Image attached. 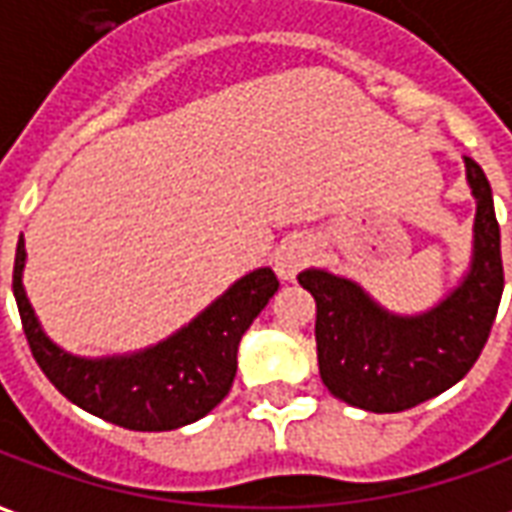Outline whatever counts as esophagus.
I'll list each match as a JSON object with an SVG mask.
<instances>
[{"label": "esophagus", "mask_w": 512, "mask_h": 512, "mask_svg": "<svg viewBox=\"0 0 512 512\" xmlns=\"http://www.w3.org/2000/svg\"><path fill=\"white\" fill-rule=\"evenodd\" d=\"M312 257H315V241L296 235V238H290L279 246L274 266H277V274L282 279H296V274L310 263Z\"/></svg>", "instance_id": "esophagus-1"}]
</instances>
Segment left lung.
I'll return each instance as SVG.
<instances>
[{"instance_id": "obj_1", "label": "left lung", "mask_w": 512, "mask_h": 512, "mask_svg": "<svg viewBox=\"0 0 512 512\" xmlns=\"http://www.w3.org/2000/svg\"><path fill=\"white\" fill-rule=\"evenodd\" d=\"M463 161L477 200L472 266L433 310L395 315L354 279L323 268L299 274V285L318 307L315 343L323 384L348 406L392 414L441 395L472 370L491 334L505 288L499 222L485 172L474 158Z\"/></svg>"}]
</instances>
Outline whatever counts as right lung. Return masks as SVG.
I'll list each match as a JSON object with an SVG mask.
<instances>
[{"instance_id": "right-lung-1", "label": "right lung", "mask_w": 512, "mask_h": 512, "mask_svg": "<svg viewBox=\"0 0 512 512\" xmlns=\"http://www.w3.org/2000/svg\"><path fill=\"white\" fill-rule=\"evenodd\" d=\"M24 263L27 249L18 238L13 296L35 362L71 403L128 430L183 428L219 406L233 386L241 337L279 288L271 268H257L164 343L84 359L62 351L40 329L21 282Z\"/></svg>"}]
</instances>
